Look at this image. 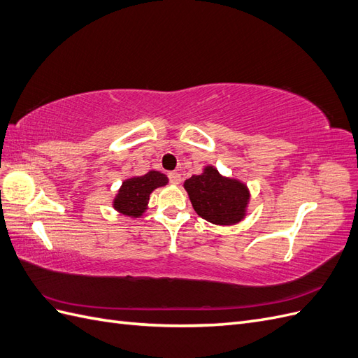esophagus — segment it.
<instances>
[{
	"label": "esophagus",
	"instance_id": "1",
	"mask_svg": "<svg viewBox=\"0 0 358 358\" xmlns=\"http://www.w3.org/2000/svg\"><path fill=\"white\" fill-rule=\"evenodd\" d=\"M169 179H170L171 183H175V185H179L180 180H182V176H180L179 171H170L169 173Z\"/></svg>",
	"mask_w": 358,
	"mask_h": 358
}]
</instances>
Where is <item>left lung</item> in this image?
<instances>
[{"label":"left lung","mask_w":358,"mask_h":358,"mask_svg":"<svg viewBox=\"0 0 358 358\" xmlns=\"http://www.w3.org/2000/svg\"><path fill=\"white\" fill-rule=\"evenodd\" d=\"M194 210L203 220L216 225L241 222L249 203V189L243 182L225 178L213 166H206L201 175L183 183Z\"/></svg>","instance_id":"1"}]
</instances>
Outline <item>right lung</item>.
<instances>
[{"label":"right lung","mask_w":358,"mask_h":358,"mask_svg":"<svg viewBox=\"0 0 358 358\" xmlns=\"http://www.w3.org/2000/svg\"><path fill=\"white\" fill-rule=\"evenodd\" d=\"M167 176L157 170H150L143 176L125 179L113 200V208L119 213L131 216V218H140L148 209L150 192L167 185Z\"/></svg>","instance_id":"add662e5"}]
</instances>
